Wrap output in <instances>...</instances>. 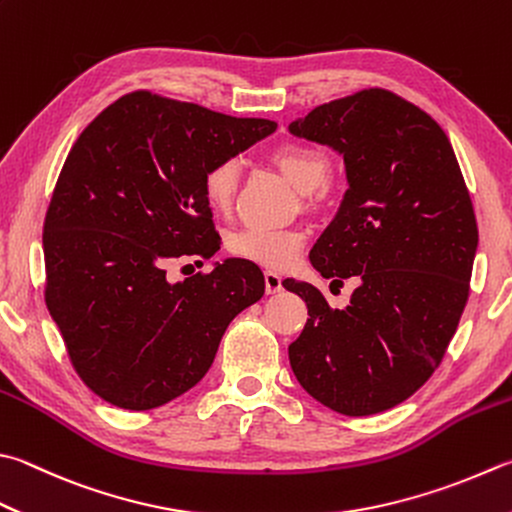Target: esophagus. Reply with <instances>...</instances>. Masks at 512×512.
<instances>
[{"mask_svg": "<svg viewBox=\"0 0 512 512\" xmlns=\"http://www.w3.org/2000/svg\"><path fill=\"white\" fill-rule=\"evenodd\" d=\"M265 289H267V294H276L283 289V278L276 272H272V269H267L265 272Z\"/></svg>", "mask_w": 512, "mask_h": 512, "instance_id": "34e87169", "label": "esophagus"}]
</instances>
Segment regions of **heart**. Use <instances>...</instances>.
I'll list each match as a JSON object with an SVG mask.
<instances>
[{
	"instance_id": "heart-1",
	"label": "heart",
	"mask_w": 512,
	"mask_h": 512,
	"mask_svg": "<svg viewBox=\"0 0 512 512\" xmlns=\"http://www.w3.org/2000/svg\"><path fill=\"white\" fill-rule=\"evenodd\" d=\"M274 165L292 185L314 200V191L323 189L330 178V158L327 153L303 142H285L272 153ZM240 180V162L236 158H223L209 165L202 176V194L207 205L218 216H225L234 207L236 189ZM305 231L301 229H269L245 227L227 238V249L234 256L263 265L269 269H287L296 263L305 247Z\"/></svg>"
}]
</instances>
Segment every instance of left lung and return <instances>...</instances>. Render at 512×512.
I'll list each match as a JSON object with an SVG mask.
<instances>
[{
    "label": "left lung",
    "instance_id": "left-lung-1",
    "mask_svg": "<svg viewBox=\"0 0 512 512\" xmlns=\"http://www.w3.org/2000/svg\"><path fill=\"white\" fill-rule=\"evenodd\" d=\"M289 133L343 156L347 191L310 260L336 285L356 281L343 310L283 281L310 314L289 365L334 412L390 410L439 368L468 301L479 231L455 151L426 111L385 89L316 106Z\"/></svg>",
    "mask_w": 512,
    "mask_h": 512
}]
</instances>
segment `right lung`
<instances>
[{"label":"right lung","mask_w":512,"mask_h":512,"mask_svg":"<svg viewBox=\"0 0 512 512\" xmlns=\"http://www.w3.org/2000/svg\"><path fill=\"white\" fill-rule=\"evenodd\" d=\"M274 131L136 91L75 140L44 220V296L75 372L111 406L151 410L194 388L227 325L265 294L243 258L178 283L165 267L218 252L202 176Z\"/></svg>","instance_id":"1"}]
</instances>
